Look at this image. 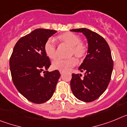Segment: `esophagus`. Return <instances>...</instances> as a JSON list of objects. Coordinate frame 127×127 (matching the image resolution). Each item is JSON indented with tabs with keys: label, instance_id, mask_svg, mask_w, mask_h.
I'll list each match as a JSON object with an SVG mask.
<instances>
[{
	"label": "esophagus",
	"instance_id": "esophagus-1",
	"mask_svg": "<svg viewBox=\"0 0 127 127\" xmlns=\"http://www.w3.org/2000/svg\"><path fill=\"white\" fill-rule=\"evenodd\" d=\"M60 74L63 75V71H60Z\"/></svg>",
	"mask_w": 127,
	"mask_h": 127
}]
</instances>
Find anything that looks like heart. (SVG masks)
<instances>
[{"label":"heart","instance_id":"heart-1","mask_svg":"<svg viewBox=\"0 0 127 127\" xmlns=\"http://www.w3.org/2000/svg\"><path fill=\"white\" fill-rule=\"evenodd\" d=\"M57 39L61 43L70 47V56H74L78 60H81L85 57L87 53V47L81 42V39L78 35L73 32H66L57 36ZM44 50L47 57L50 59H55L57 56V51L54 41L49 38L45 42ZM77 61L72 57L66 60L56 59L53 61L52 67L54 70L61 71H67L74 67Z\"/></svg>","mask_w":127,"mask_h":127}]
</instances>
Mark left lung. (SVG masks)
I'll return each instance as SVG.
<instances>
[{
	"label": "left lung",
	"instance_id": "obj_1",
	"mask_svg": "<svg viewBox=\"0 0 127 127\" xmlns=\"http://www.w3.org/2000/svg\"><path fill=\"white\" fill-rule=\"evenodd\" d=\"M72 32L82 33L88 40V49L79 70L82 75L72 74L70 87L73 94L82 102L96 100L107 88L113 70L109 46L98 34L86 28L76 29Z\"/></svg>",
	"mask_w": 127,
	"mask_h": 127
}]
</instances>
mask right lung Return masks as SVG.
<instances>
[{"instance_id": "add662e5", "label": "right lung", "mask_w": 127, "mask_h": 127, "mask_svg": "<svg viewBox=\"0 0 127 127\" xmlns=\"http://www.w3.org/2000/svg\"><path fill=\"white\" fill-rule=\"evenodd\" d=\"M56 32L37 29L21 37L9 60L14 85L21 95L34 103H44L51 98L60 77L58 70L47 71L50 62L44 50L45 42ZM42 71L43 76L40 75Z\"/></svg>"}]
</instances>
